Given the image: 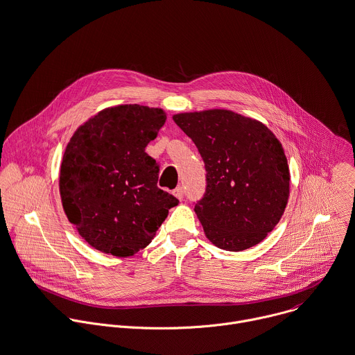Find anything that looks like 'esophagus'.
Masks as SVG:
<instances>
[{"label":"esophagus","mask_w":355,"mask_h":355,"mask_svg":"<svg viewBox=\"0 0 355 355\" xmlns=\"http://www.w3.org/2000/svg\"><path fill=\"white\" fill-rule=\"evenodd\" d=\"M173 195H174L177 199L182 200V198H184V189H182V187H178V188H175V189L173 191Z\"/></svg>","instance_id":"1"}]
</instances>
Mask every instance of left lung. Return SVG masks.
I'll return each mask as SVG.
<instances>
[{
	"label": "left lung",
	"mask_w": 355,
	"mask_h": 355,
	"mask_svg": "<svg viewBox=\"0 0 355 355\" xmlns=\"http://www.w3.org/2000/svg\"><path fill=\"white\" fill-rule=\"evenodd\" d=\"M175 124L193 141L206 167V193L195 213L217 248L242 252L279 223L289 199L282 144L256 119L227 109L178 113Z\"/></svg>",
	"instance_id": "left-lung-1"
}]
</instances>
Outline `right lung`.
<instances>
[{
    "label": "right lung",
    "mask_w": 355,
    "mask_h": 355,
    "mask_svg": "<svg viewBox=\"0 0 355 355\" xmlns=\"http://www.w3.org/2000/svg\"><path fill=\"white\" fill-rule=\"evenodd\" d=\"M166 119L159 107L117 105L89 117L67 142L59 173L62 206L94 249L134 256L178 205L157 188L159 166L145 152Z\"/></svg>",
    "instance_id": "add662e5"
}]
</instances>
